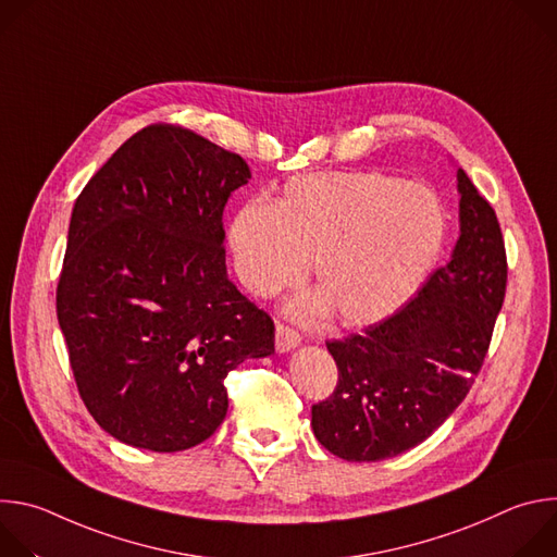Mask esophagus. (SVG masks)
Returning a JSON list of instances; mask_svg holds the SVG:
<instances>
[{
  "instance_id": "obj_1",
  "label": "esophagus",
  "mask_w": 557,
  "mask_h": 557,
  "mask_svg": "<svg viewBox=\"0 0 557 557\" xmlns=\"http://www.w3.org/2000/svg\"><path fill=\"white\" fill-rule=\"evenodd\" d=\"M299 342H301V337L297 331H293L284 324H277V329H275V350L277 352H288V350L297 348Z\"/></svg>"
}]
</instances>
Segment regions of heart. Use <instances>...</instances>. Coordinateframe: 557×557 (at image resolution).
<instances>
[{
    "instance_id": "obj_1",
    "label": "heart",
    "mask_w": 557,
    "mask_h": 557,
    "mask_svg": "<svg viewBox=\"0 0 557 557\" xmlns=\"http://www.w3.org/2000/svg\"><path fill=\"white\" fill-rule=\"evenodd\" d=\"M445 237L436 194L376 172H329L286 183L275 205L249 200L228 224L243 284L273 297L304 282L310 260L320 293L288 312L312 322L337 310L346 326L376 324L423 284Z\"/></svg>"
}]
</instances>
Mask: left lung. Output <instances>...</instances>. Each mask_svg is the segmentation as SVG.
Here are the masks:
<instances>
[{"label": "left lung", "mask_w": 557, "mask_h": 557, "mask_svg": "<svg viewBox=\"0 0 557 557\" xmlns=\"http://www.w3.org/2000/svg\"><path fill=\"white\" fill-rule=\"evenodd\" d=\"M451 258L387 320L326 342L339 381L312 406V432L352 462L399 456L438 430L479 374L503 308L507 256L492 205L462 170Z\"/></svg>", "instance_id": "obj_1"}]
</instances>
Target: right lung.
Returning <instances> with one entry per match:
<instances>
[{
    "label": "right lung",
    "instance_id": "add662e5",
    "mask_svg": "<svg viewBox=\"0 0 557 557\" xmlns=\"http://www.w3.org/2000/svg\"><path fill=\"white\" fill-rule=\"evenodd\" d=\"M249 178L243 156L149 125L74 202L57 317L88 412L125 445L207 441L226 417V374L275 352L273 320L224 264V205Z\"/></svg>",
    "mask_w": 557,
    "mask_h": 557
}]
</instances>
